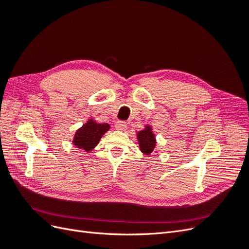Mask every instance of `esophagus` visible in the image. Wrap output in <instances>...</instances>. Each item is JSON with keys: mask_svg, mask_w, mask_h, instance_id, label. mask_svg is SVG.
Wrapping results in <instances>:
<instances>
[{"mask_svg": "<svg viewBox=\"0 0 249 249\" xmlns=\"http://www.w3.org/2000/svg\"><path fill=\"white\" fill-rule=\"evenodd\" d=\"M115 129L117 131H120V132H124L126 130V124L124 122H117L115 124Z\"/></svg>", "mask_w": 249, "mask_h": 249, "instance_id": "obj_1", "label": "esophagus"}]
</instances>
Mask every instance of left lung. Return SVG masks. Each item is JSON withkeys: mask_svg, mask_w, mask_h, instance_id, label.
Masks as SVG:
<instances>
[{"mask_svg": "<svg viewBox=\"0 0 249 249\" xmlns=\"http://www.w3.org/2000/svg\"><path fill=\"white\" fill-rule=\"evenodd\" d=\"M137 139L139 143V148L144 155L152 154L153 150L156 147V137L153 133L150 125H146L144 130H142L137 133Z\"/></svg>", "mask_w": 249, "mask_h": 249, "instance_id": "8db88e82", "label": "left lung"}]
</instances>
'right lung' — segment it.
<instances>
[{
  "label": "right lung",
  "mask_w": 249,
  "mask_h": 249,
  "mask_svg": "<svg viewBox=\"0 0 249 249\" xmlns=\"http://www.w3.org/2000/svg\"><path fill=\"white\" fill-rule=\"evenodd\" d=\"M110 124H99L94 119H88V122L83 124L74 134L72 143L78 148L89 153L99 144L103 135L109 131Z\"/></svg>",
  "instance_id": "right-lung-1"
}]
</instances>
